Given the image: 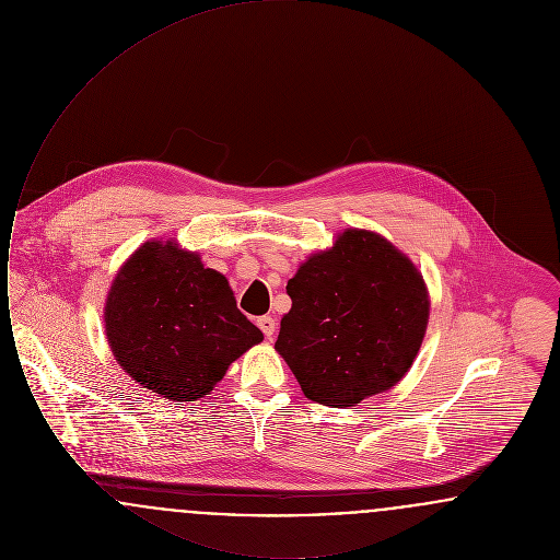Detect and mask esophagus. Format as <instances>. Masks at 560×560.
I'll list each match as a JSON object with an SVG mask.
<instances>
[{"mask_svg":"<svg viewBox=\"0 0 560 560\" xmlns=\"http://www.w3.org/2000/svg\"><path fill=\"white\" fill-rule=\"evenodd\" d=\"M256 323H258V327L262 329V334L267 336V340H272L275 329H277V323H275V319H272V317H260Z\"/></svg>","mask_w":560,"mask_h":560,"instance_id":"obj_1","label":"esophagus"}]
</instances>
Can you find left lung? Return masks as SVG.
<instances>
[{
	"instance_id": "obj_1",
	"label": "left lung",
	"mask_w": 560,
	"mask_h": 560,
	"mask_svg": "<svg viewBox=\"0 0 560 560\" xmlns=\"http://www.w3.org/2000/svg\"><path fill=\"white\" fill-rule=\"evenodd\" d=\"M275 342L306 399L352 407L393 388L427 334V285L390 241L348 229L288 281Z\"/></svg>"
}]
</instances>
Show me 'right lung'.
I'll return each mask as SVG.
<instances>
[{"instance_id": "add662e5", "label": "right lung", "mask_w": 560, "mask_h": 560, "mask_svg": "<svg viewBox=\"0 0 560 560\" xmlns=\"http://www.w3.org/2000/svg\"><path fill=\"white\" fill-rule=\"evenodd\" d=\"M105 329L117 363L160 397H206L229 365L262 342L224 275L174 241H147L117 272Z\"/></svg>"}]
</instances>
